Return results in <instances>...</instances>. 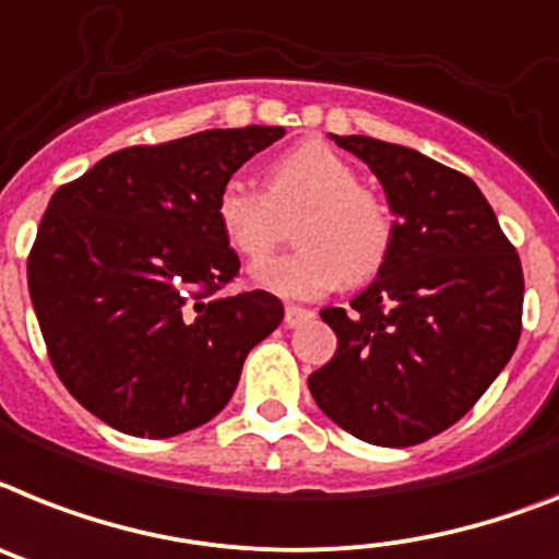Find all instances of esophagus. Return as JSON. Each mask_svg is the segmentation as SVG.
<instances>
[{
    "mask_svg": "<svg viewBox=\"0 0 559 559\" xmlns=\"http://www.w3.org/2000/svg\"><path fill=\"white\" fill-rule=\"evenodd\" d=\"M312 318H316V312H312V309L295 307V304H289L287 312H284V323H287V326H301V323L312 321Z\"/></svg>",
    "mask_w": 559,
    "mask_h": 559,
    "instance_id": "1",
    "label": "esophagus"
}]
</instances>
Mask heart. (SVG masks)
Here are the masks:
<instances>
[{"label": "heart", "instance_id": "heart-1", "mask_svg": "<svg viewBox=\"0 0 559 559\" xmlns=\"http://www.w3.org/2000/svg\"><path fill=\"white\" fill-rule=\"evenodd\" d=\"M295 222L298 250L264 258L252 278L284 298H316L337 284H364L386 264L395 215L381 192L360 187L358 170L323 142H304L272 162L266 192L227 178L215 195V218L238 255L261 258L278 243L281 215Z\"/></svg>", "mask_w": 559, "mask_h": 559}]
</instances>
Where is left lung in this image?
I'll return each instance as SVG.
<instances>
[{"label": "left lung", "instance_id": "obj_1", "mask_svg": "<svg viewBox=\"0 0 559 559\" xmlns=\"http://www.w3.org/2000/svg\"><path fill=\"white\" fill-rule=\"evenodd\" d=\"M381 178L395 243L349 309L309 392L341 429L374 447H415L466 415L523 330V266L477 185L447 164L369 135H335Z\"/></svg>", "mask_w": 559, "mask_h": 559}]
</instances>
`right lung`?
<instances>
[{
	"mask_svg": "<svg viewBox=\"0 0 559 559\" xmlns=\"http://www.w3.org/2000/svg\"><path fill=\"white\" fill-rule=\"evenodd\" d=\"M284 128L204 130L135 144L53 192L27 287L59 381L112 429L173 438L227 406L243 358L284 318L241 270L215 195Z\"/></svg>",
	"mask_w": 559,
	"mask_h": 559,
	"instance_id": "right-lung-1",
	"label": "right lung"
}]
</instances>
